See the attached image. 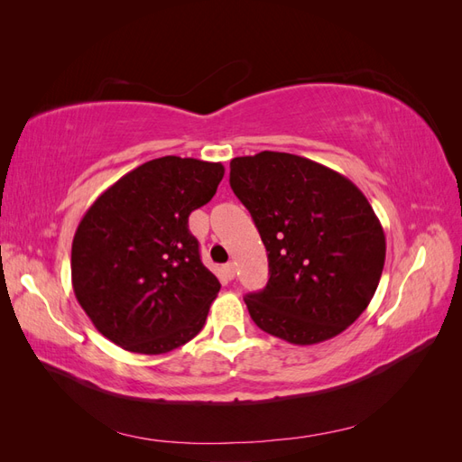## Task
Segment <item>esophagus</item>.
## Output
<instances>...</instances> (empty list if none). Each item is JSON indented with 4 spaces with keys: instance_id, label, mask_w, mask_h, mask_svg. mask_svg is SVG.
Masks as SVG:
<instances>
[{
    "instance_id": "esophagus-1",
    "label": "esophagus",
    "mask_w": 462,
    "mask_h": 462,
    "mask_svg": "<svg viewBox=\"0 0 462 462\" xmlns=\"http://www.w3.org/2000/svg\"><path fill=\"white\" fill-rule=\"evenodd\" d=\"M223 272H226V277L231 282V279H235V263L233 262L226 263V268H223Z\"/></svg>"
}]
</instances>
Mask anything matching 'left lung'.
I'll return each instance as SVG.
<instances>
[{
  "label": "left lung",
  "mask_w": 462,
  "mask_h": 462,
  "mask_svg": "<svg viewBox=\"0 0 462 462\" xmlns=\"http://www.w3.org/2000/svg\"><path fill=\"white\" fill-rule=\"evenodd\" d=\"M229 183L268 250V285L245 297L254 324L292 345L345 331L385 263L383 227L365 194L326 165L270 150L231 160Z\"/></svg>",
  "instance_id": "left-lung-1"
}]
</instances>
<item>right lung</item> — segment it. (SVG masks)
Returning a JSON list of instances; mask_svg holds the SVG:
<instances>
[{
  "label": "right lung",
  "mask_w": 462,
  "mask_h": 462,
  "mask_svg": "<svg viewBox=\"0 0 462 462\" xmlns=\"http://www.w3.org/2000/svg\"><path fill=\"white\" fill-rule=\"evenodd\" d=\"M221 163L163 156L138 165L96 199L71 248L73 291L104 337L163 355L204 328L219 292L189 216L208 204Z\"/></svg>",
  "instance_id": "right-lung-1"
}]
</instances>
